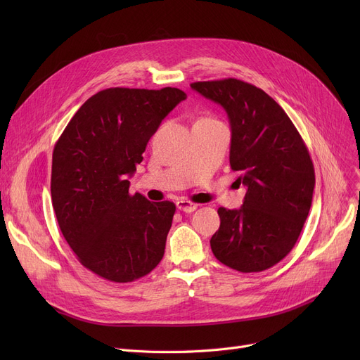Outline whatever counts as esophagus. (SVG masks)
Returning a JSON list of instances; mask_svg holds the SVG:
<instances>
[{
  "mask_svg": "<svg viewBox=\"0 0 360 360\" xmlns=\"http://www.w3.org/2000/svg\"><path fill=\"white\" fill-rule=\"evenodd\" d=\"M176 207H178L179 210H182V212H185V213H193L194 210H197L198 204H195V202H193V201H190V200H179V201L176 202Z\"/></svg>",
  "mask_w": 360,
  "mask_h": 360,
  "instance_id": "obj_1",
  "label": "esophagus"
}]
</instances>
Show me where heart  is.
Listing matches in <instances>:
<instances>
[{"label":"heart","instance_id":"heart-1","mask_svg":"<svg viewBox=\"0 0 360 360\" xmlns=\"http://www.w3.org/2000/svg\"><path fill=\"white\" fill-rule=\"evenodd\" d=\"M201 120H205V118H201Z\"/></svg>","mask_w":360,"mask_h":360}]
</instances>
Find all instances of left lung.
I'll return each instance as SVG.
<instances>
[{
    "label": "left lung",
    "mask_w": 360,
    "mask_h": 360,
    "mask_svg": "<svg viewBox=\"0 0 360 360\" xmlns=\"http://www.w3.org/2000/svg\"><path fill=\"white\" fill-rule=\"evenodd\" d=\"M191 87L228 113L231 167L247 186L239 210H217L212 251L236 271L267 270L292 251L308 217L315 186L309 151L288 113L254 84L223 79Z\"/></svg>",
    "instance_id": "left-lung-1"
}]
</instances>
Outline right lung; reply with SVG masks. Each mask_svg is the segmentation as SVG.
I'll return each mask as SVG.
<instances>
[{
    "mask_svg": "<svg viewBox=\"0 0 360 360\" xmlns=\"http://www.w3.org/2000/svg\"><path fill=\"white\" fill-rule=\"evenodd\" d=\"M186 94L110 87L89 98L52 153L51 195L63 236L86 269L115 281H134L165 254L176 207L129 194L128 176L150 137Z\"/></svg>",
    "mask_w": 360,
    "mask_h": 360,
    "instance_id": "add662e5",
    "label": "right lung"
}]
</instances>
